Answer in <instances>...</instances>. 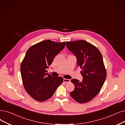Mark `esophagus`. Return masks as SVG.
Listing matches in <instances>:
<instances>
[{
  "instance_id": "34e87169",
  "label": "esophagus",
  "mask_w": 125,
  "mask_h": 125,
  "mask_svg": "<svg viewBox=\"0 0 125 125\" xmlns=\"http://www.w3.org/2000/svg\"><path fill=\"white\" fill-rule=\"evenodd\" d=\"M70 80L69 79H63V82L65 83H67L68 82H70Z\"/></svg>"
}]
</instances>
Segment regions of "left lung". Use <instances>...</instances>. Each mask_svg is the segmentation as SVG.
<instances>
[{
    "instance_id": "obj_1",
    "label": "left lung",
    "mask_w": 125,
    "mask_h": 125,
    "mask_svg": "<svg viewBox=\"0 0 125 125\" xmlns=\"http://www.w3.org/2000/svg\"><path fill=\"white\" fill-rule=\"evenodd\" d=\"M66 46L77 58L78 66L82 70V82L73 79L74 89L70 93L75 101L85 103L99 93L106 78L103 57L99 50L85 40L67 42Z\"/></svg>"
}]
</instances>
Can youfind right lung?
I'll list each match as a JSON object with an SVG mask.
<instances>
[{
  "mask_svg": "<svg viewBox=\"0 0 125 125\" xmlns=\"http://www.w3.org/2000/svg\"><path fill=\"white\" fill-rule=\"evenodd\" d=\"M65 45L66 42L46 40L27 51L20 66L21 78L25 90L36 101L42 102L50 99L63 82L62 77H53L46 69Z\"/></svg>",
  "mask_w": 125,
  "mask_h": 125,
  "instance_id": "1",
  "label": "right lung"
}]
</instances>
